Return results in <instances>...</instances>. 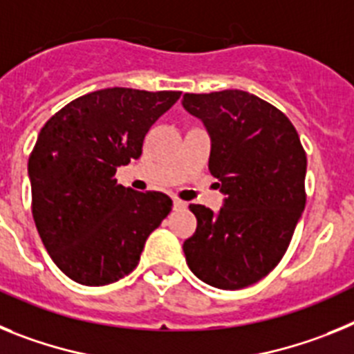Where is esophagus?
Masks as SVG:
<instances>
[{"mask_svg":"<svg viewBox=\"0 0 354 354\" xmlns=\"http://www.w3.org/2000/svg\"><path fill=\"white\" fill-rule=\"evenodd\" d=\"M173 205H174V210H183V208H187V203L181 201V199L178 198L173 199Z\"/></svg>","mask_w":354,"mask_h":354,"instance_id":"esophagus-1","label":"esophagus"}]
</instances>
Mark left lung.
Wrapping results in <instances>:
<instances>
[{
  "mask_svg": "<svg viewBox=\"0 0 354 354\" xmlns=\"http://www.w3.org/2000/svg\"><path fill=\"white\" fill-rule=\"evenodd\" d=\"M183 106L207 126L208 169L226 196L219 214L190 205L198 228L183 242L187 266L212 287L244 288L290 244L306 205L305 147L287 115L250 92L185 94Z\"/></svg>",
  "mask_w": 354,
  "mask_h": 354,
  "instance_id": "left-lung-1",
  "label": "left lung"
}]
</instances>
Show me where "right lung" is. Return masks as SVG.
Here are the masks:
<instances>
[{
    "label": "right lung",
    "mask_w": 354,
    "mask_h": 354,
    "mask_svg": "<svg viewBox=\"0 0 354 354\" xmlns=\"http://www.w3.org/2000/svg\"><path fill=\"white\" fill-rule=\"evenodd\" d=\"M178 91L112 87L67 103L42 126L28 158L32 214L64 274L88 287L130 274L147 236L171 212L164 192L119 185L115 171L142 155Z\"/></svg>",
    "instance_id": "right-lung-1"
}]
</instances>
